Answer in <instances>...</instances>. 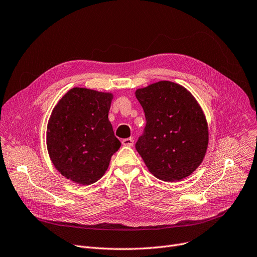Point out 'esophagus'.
<instances>
[{
  "label": "esophagus",
  "instance_id": "esophagus-1",
  "mask_svg": "<svg viewBox=\"0 0 257 257\" xmlns=\"http://www.w3.org/2000/svg\"><path fill=\"white\" fill-rule=\"evenodd\" d=\"M122 144L125 145V146H133L134 144V139L133 138H126L122 140Z\"/></svg>",
  "mask_w": 257,
  "mask_h": 257
}]
</instances>
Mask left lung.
Here are the masks:
<instances>
[{
  "label": "left lung",
  "mask_w": 257,
  "mask_h": 257,
  "mask_svg": "<svg viewBox=\"0 0 257 257\" xmlns=\"http://www.w3.org/2000/svg\"><path fill=\"white\" fill-rule=\"evenodd\" d=\"M146 124L136 150L150 172L163 181H180L202 163L208 126L201 106L182 85L159 81L138 89Z\"/></svg>",
  "instance_id": "1"
}]
</instances>
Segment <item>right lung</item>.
<instances>
[{
    "mask_svg": "<svg viewBox=\"0 0 257 257\" xmlns=\"http://www.w3.org/2000/svg\"><path fill=\"white\" fill-rule=\"evenodd\" d=\"M112 98L109 93L73 88L49 119V156L58 172L77 184L98 181L120 148L108 121Z\"/></svg>",
    "mask_w": 257,
    "mask_h": 257,
    "instance_id": "add662e5",
    "label": "right lung"
}]
</instances>
